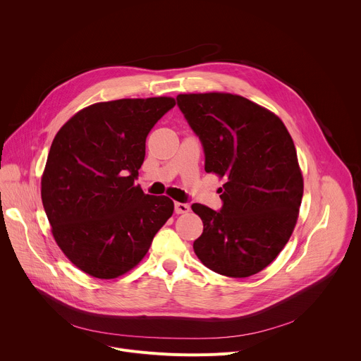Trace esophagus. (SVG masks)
Segmentation results:
<instances>
[{"mask_svg":"<svg viewBox=\"0 0 361 361\" xmlns=\"http://www.w3.org/2000/svg\"><path fill=\"white\" fill-rule=\"evenodd\" d=\"M174 212L177 214H185L190 212V205L187 202H174Z\"/></svg>","mask_w":361,"mask_h":361,"instance_id":"1","label":"esophagus"}]
</instances>
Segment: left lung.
Returning <instances> with one entry per match:
<instances>
[{"mask_svg":"<svg viewBox=\"0 0 361 361\" xmlns=\"http://www.w3.org/2000/svg\"><path fill=\"white\" fill-rule=\"evenodd\" d=\"M177 106L204 149V170L226 177L220 212L192 204L204 224L194 252L210 270L250 277L287 244L302 197V176L283 121L233 94H180Z\"/></svg>","mask_w":361,"mask_h":361,"instance_id":"obj_1","label":"left lung"}]
</instances>
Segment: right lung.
Returning <instances> with one entry per match:
<instances>
[{"mask_svg":"<svg viewBox=\"0 0 361 361\" xmlns=\"http://www.w3.org/2000/svg\"><path fill=\"white\" fill-rule=\"evenodd\" d=\"M174 98L97 102L68 120L51 144L41 198L53 235L68 260L97 279L135 267L174 212L166 195L134 185L145 138Z\"/></svg>","mask_w":361,"mask_h":361,"instance_id":"right-lung-1","label":"right lung"}]
</instances>
